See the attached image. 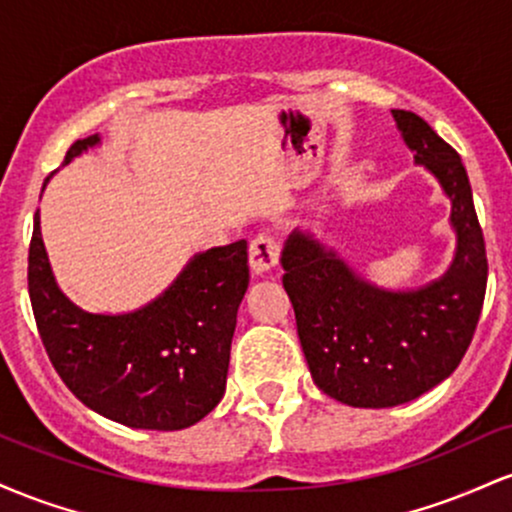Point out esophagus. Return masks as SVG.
<instances>
[{
	"instance_id": "obj_1",
	"label": "esophagus",
	"mask_w": 512,
	"mask_h": 512,
	"mask_svg": "<svg viewBox=\"0 0 512 512\" xmlns=\"http://www.w3.org/2000/svg\"><path fill=\"white\" fill-rule=\"evenodd\" d=\"M279 262V245L272 236H257L250 243V267L255 274H269Z\"/></svg>"
}]
</instances>
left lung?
Listing matches in <instances>:
<instances>
[{
    "label": "left lung",
    "instance_id": "1",
    "mask_svg": "<svg viewBox=\"0 0 512 512\" xmlns=\"http://www.w3.org/2000/svg\"><path fill=\"white\" fill-rule=\"evenodd\" d=\"M399 137L450 202L455 252L438 279L385 289L313 231L296 228L281 250L284 289L313 383L349 407L411 402L460 366L486 293L484 236L460 156L407 110H392Z\"/></svg>",
    "mask_w": 512,
    "mask_h": 512
}]
</instances>
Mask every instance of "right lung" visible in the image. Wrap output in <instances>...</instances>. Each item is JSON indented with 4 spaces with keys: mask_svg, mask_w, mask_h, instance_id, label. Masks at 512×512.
<instances>
[{
    "mask_svg": "<svg viewBox=\"0 0 512 512\" xmlns=\"http://www.w3.org/2000/svg\"><path fill=\"white\" fill-rule=\"evenodd\" d=\"M101 144V134L79 139L64 166ZM248 284V243L238 240L192 255L142 308L91 313L57 284L35 214L28 293L40 339L64 385L122 426L180 431L221 402Z\"/></svg>",
    "mask_w": 512,
    "mask_h": 512,
    "instance_id": "1",
    "label": "right lung"
}]
</instances>
